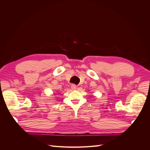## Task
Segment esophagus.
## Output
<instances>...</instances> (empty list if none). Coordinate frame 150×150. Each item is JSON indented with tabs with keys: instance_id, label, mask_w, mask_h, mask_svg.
Listing matches in <instances>:
<instances>
[{
	"instance_id": "obj_1",
	"label": "esophagus",
	"mask_w": 150,
	"mask_h": 150,
	"mask_svg": "<svg viewBox=\"0 0 150 150\" xmlns=\"http://www.w3.org/2000/svg\"><path fill=\"white\" fill-rule=\"evenodd\" d=\"M76 86L75 84H72L71 86V88L72 89V90H76Z\"/></svg>"
}]
</instances>
